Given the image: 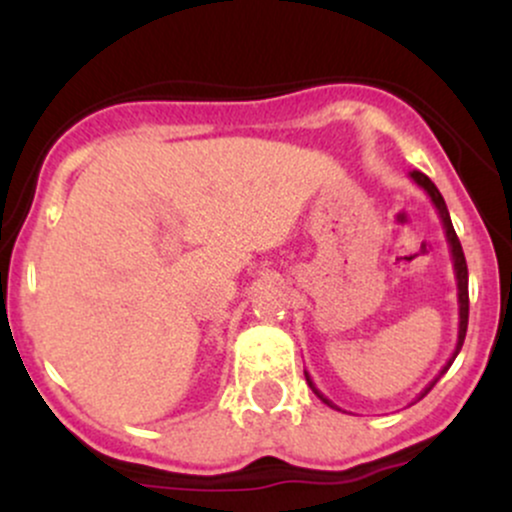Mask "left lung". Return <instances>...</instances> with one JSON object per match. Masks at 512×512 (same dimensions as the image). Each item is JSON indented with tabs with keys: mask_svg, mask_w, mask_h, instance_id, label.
Returning <instances> with one entry per match:
<instances>
[{
	"mask_svg": "<svg viewBox=\"0 0 512 512\" xmlns=\"http://www.w3.org/2000/svg\"><path fill=\"white\" fill-rule=\"evenodd\" d=\"M409 178L414 180L416 185H419L421 190H424L428 197H431L433 207H436L438 216H440V223H443V228H445V240H448V245H450L452 269H455V281H457V303H460V322H457V344H455V351H452V356L448 358V363H445L443 370H440V373L436 375V378H433L431 383H428V385L424 387V390H421V395H419V399H421V397H426L428 392H431V387L438 383V378H440V375H443L445 370H448V368L452 366V361H455V356L460 354V349H462V344H464V334H467V320H469V291H467L469 276H467V262H464V252H462V245H460V240H457V233H455V228H452V221H450V211H448V207H445V199H443V195H440V192H438V187L433 185L431 178H426V175L421 173V170H411V173H409ZM305 380H308L310 390H313L315 395L320 397L322 402L327 404V407H332V409H339L337 404L332 402V399H327L325 395H322L320 390H317L315 383H313V378H310V373H308V370H305ZM339 411H342V409H339Z\"/></svg>",
	"mask_w": 512,
	"mask_h": 512,
	"instance_id": "obj_1",
	"label": "left lung"
}]
</instances>
